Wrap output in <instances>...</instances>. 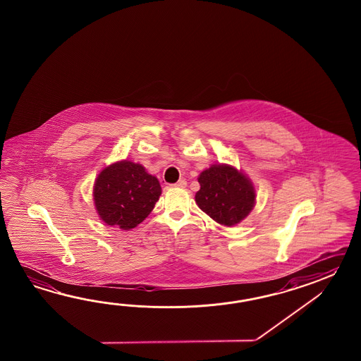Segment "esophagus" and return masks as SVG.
<instances>
[{"instance_id": "34e87169", "label": "esophagus", "mask_w": 361, "mask_h": 361, "mask_svg": "<svg viewBox=\"0 0 361 361\" xmlns=\"http://www.w3.org/2000/svg\"><path fill=\"white\" fill-rule=\"evenodd\" d=\"M174 185H176V187H185V185H187V180L182 178V179H179L177 183L174 184Z\"/></svg>"}]
</instances>
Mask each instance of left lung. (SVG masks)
<instances>
[{
	"label": "left lung",
	"mask_w": 361,
	"mask_h": 361,
	"mask_svg": "<svg viewBox=\"0 0 361 361\" xmlns=\"http://www.w3.org/2000/svg\"><path fill=\"white\" fill-rule=\"evenodd\" d=\"M195 200L215 222L235 226L252 212L255 192L250 180L228 165H213L199 177Z\"/></svg>",
	"instance_id": "8db88e82"
}]
</instances>
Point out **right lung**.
Here are the masks:
<instances>
[{"instance_id":"add662e5","label":"right lung","mask_w":361,"mask_h":361,"mask_svg":"<svg viewBox=\"0 0 361 361\" xmlns=\"http://www.w3.org/2000/svg\"><path fill=\"white\" fill-rule=\"evenodd\" d=\"M161 195L157 178L140 164L116 162L100 173L94 185V202L108 226L130 230L143 222Z\"/></svg>"}]
</instances>
